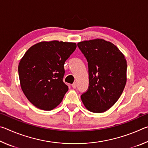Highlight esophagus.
Listing matches in <instances>:
<instances>
[{
	"label": "esophagus",
	"instance_id": "esophagus-1",
	"mask_svg": "<svg viewBox=\"0 0 148 148\" xmlns=\"http://www.w3.org/2000/svg\"><path fill=\"white\" fill-rule=\"evenodd\" d=\"M72 87H73L74 89H76V87H77V84H76V82H74V83L72 85Z\"/></svg>",
	"mask_w": 148,
	"mask_h": 148
}]
</instances>
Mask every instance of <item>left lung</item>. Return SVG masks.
I'll list each match as a JSON object with an SVG mask.
<instances>
[{"label":"left lung","instance_id":"8db88e82","mask_svg":"<svg viewBox=\"0 0 148 148\" xmlns=\"http://www.w3.org/2000/svg\"><path fill=\"white\" fill-rule=\"evenodd\" d=\"M88 62L89 89L82 102L89 111L102 113L117 101L127 82V61L116 46L96 38L77 43Z\"/></svg>","mask_w":148,"mask_h":148}]
</instances>
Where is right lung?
Returning <instances> with one entry per match:
<instances>
[{"instance_id": "1", "label": "right lung", "mask_w": 148, "mask_h": 148, "mask_svg": "<svg viewBox=\"0 0 148 148\" xmlns=\"http://www.w3.org/2000/svg\"><path fill=\"white\" fill-rule=\"evenodd\" d=\"M76 48L75 42L43 41L33 45L20 60V86L29 102L51 110L61 103L69 87L62 82L66 60Z\"/></svg>"}]
</instances>
